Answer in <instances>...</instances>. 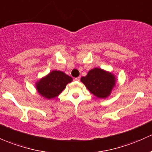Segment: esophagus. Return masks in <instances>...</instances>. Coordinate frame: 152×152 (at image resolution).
Returning a JSON list of instances; mask_svg holds the SVG:
<instances>
[{
    "label": "esophagus",
    "instance_id": "obj_1",
    "mask_svg": "<svg viewBox=\"0 0 152 152\" xmlns=\"http://www.w3.org/2000/svg\"><path fill=\"white\" fill-rule=\"evenodd\" d=\"M75 81H80V77H78L75 78Z\"/></svg>",
    "mask_w": 152,
    "mask_h": 152
}]
</instances>
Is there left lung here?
Returning a JSON list of instances; mask_svg holds the SVG:
<instances>
[{
	"instance_id": "8db88e82",
	"label": "left lung",
	"mask_w": 152,
	"mask_h": 152,
	"mask_svg": "<svg viewBox=\"0 0 152 152\" xmlns=\"http://www.w3.org/2000/svg\"><path fill=\"white\" fill-rule=\"evenodd\" d=\"M80 80L91 94L99 99L108 97L116 84L115 75L100 68L91 69Z\"/></svg>"
}]
</instances>
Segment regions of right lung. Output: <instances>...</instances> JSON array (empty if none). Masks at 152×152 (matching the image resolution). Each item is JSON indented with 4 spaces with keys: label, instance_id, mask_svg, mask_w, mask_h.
<instances>
[{
    "label": "right lung",
    "instance_id": "obj_1",
    "mask_svg": "<svg viewBox=\"0 0 152 152\" xmlns=\"http://www.w3.org/2000/svg\"><path fill=\"white\" fill-rule=\"evenodd\" d=\"M72 81L71 77L61 71L53 70L48 75L41 78L36 83L37 92L47 99H54Z\"/></svg>",
    "mask_w": 152,
    "mask_h": 152
}]
</instances>
